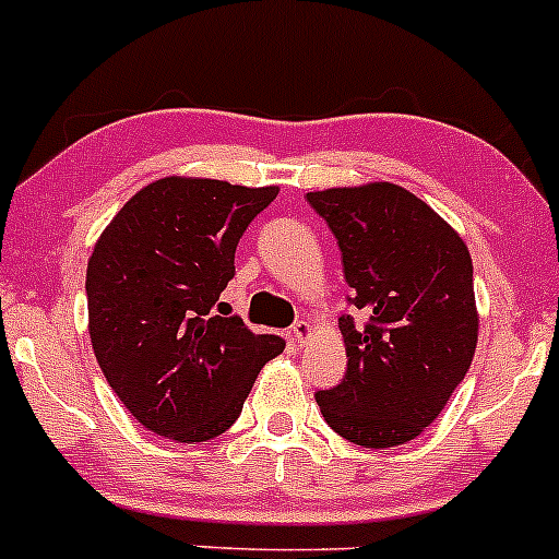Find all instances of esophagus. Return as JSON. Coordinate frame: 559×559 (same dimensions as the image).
I'll list each match as a JSON object with an SVG mask.
<instances>
[{"mask_svg":"<svg viewBox=\"0 0 559 559\" xmlns=\"http://www.w3.org/2000/svg\"><path fill=\"white\" fill-rule=\"evenodd\" d=\"M309 333H312V325H309L307 320H298V322H293V328H290V336H293V342L298 344V347H301V344L307 342V338H309Z\"/></svg>","mask_w":559,"mask_h":559,"instance_id":"obj_1","label":"esophagus"}]
</instances>
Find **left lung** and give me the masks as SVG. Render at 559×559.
Returning a JSON list of instances; mask_svg holds the SVG:
<instances>
[{
	"instance_id": "8db88e82",
	"label": "left lung",
	"mask_w": 559,
	"mask_h": 559,
	"mask_svg": "<svg viewBox=\"0 0 559 559\" xmlns=\"http://www.w3.org/2000/svg\"><path fill=\"white\" fill-rule=\"evenodd\" d=\"M342 250L347 371L318 390L325 423L366 450L412 441L441 414L476 349L474 263L463 239L417 195L371 182L307 193Z\"/></svg>"
}]
</instances>
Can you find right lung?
Listing matches in <instances>:
<instances>
[{
	"label": "right lung",
	"mask_w": 559,
	"mask_h": 559,
	"mask_svg": "<svg viewBox=\"0 0 559 559\" xmlns=\"http://www.w3.org/2000/svg\"><path fill=\"white\" fill-rule=\"evenodd\" d=\"M277 188L166 177L112 217L85 274L96 360L123 406L180 444L231 428L258 371L285 349L223 312L241 234Z\"/></svg>",
	"instance_id": "1"
}]
</instances>
